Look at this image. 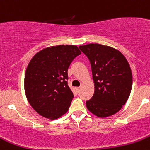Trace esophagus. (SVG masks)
Returning <instances> with one entry per match:
<instances>
[{"label":"esophagus","instance_id":"obj_1","mask_svg":"<svg viewBox=\"0 0 150 150\" xmlns=\"http://www.w3.org/2000/svg\"><path fill=\"white\" fill-rule=\"evenodd\" d=\"M80 90H81V87H76L75 88V91H76V92H79Z\"/></svg>","mask_w":150,"mask_h":150}]
</instances>
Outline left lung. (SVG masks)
I'll list each match as a JSON object with an SVG mask.
<instances>
[{"label": "left lung", "mask_w": 150, "mask_h": 150, "mask_svg": "<svg viewBox=\"0 0 150 150\" xmlns=\"http://www.w3.org/2000/svg\"><path fill=\"white\" fill-rule=\"evenodd\" d=\"M88 57L94 83V93L86 103L94 115H114L127 101L133 84L132 72L124 55L117 49L100 44L79 46Z\"/></svg>", "instance_id": "obj_1"}]
</instances>
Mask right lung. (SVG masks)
Wrapping results in <instances>:
<instances>
[{"instance_id":"obj_1","label":"right lung","mask_w":150,"mask_h":150,"mask_svg":"<svg viewBox=\"0 0 150 150\" xmlns=\"http://www.w3.org/2000/svg\"><path fill=\"white\" fill-rule=\"evenodd\" d=\"M80 54L76 45H62L42 49L30 61L25 74V93L42 117L56 120L67 112L74 97L67 83L68 68Z\"/></svg>"}]
</instances>
